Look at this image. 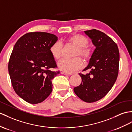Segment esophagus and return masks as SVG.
Masks as SVG:
<instances>
[{
    "mask_svg": "<svg viewBox=\"0 0 132 132\" xmlns=\"http://www.w3.org/2000/svg\"><path fill=\"white\" fill-rule=\"evenodd\" d=\"M62 74H63L64 75H65V76H71L73 75L72 73H65V72H63Z\"/></svg>",
    "mask_w": 132,
    "mask_h": 132,
    "instance_id": "34e87169",
    "label": "esophagus"
}]
</instances>
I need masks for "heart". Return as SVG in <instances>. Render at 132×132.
Listing matches in <instances>:
<instances>
[{"label": "heart", "instance_id": "b5f03b06", "mask_svg": "<svg viewBox=\"0 0 132 132\" xmlns=\"http://www.w3.org/2000/svg\"><path fill=\"white\" fill-rule=\"evenodd\" d=\"M68 45H72L76 47L74 56L76 57L72 59H64L59 63L58 67L62 71L72 73L79 69L83 66V61H88L91 58L93 50L91 46L88 45L89 40L88 38L81 34H74L69 36L66 40ZM49 51L53 58L55 60H59L62 57L63 45L60 41H56L51 45Z\"/></svg>", "mask_w": 132, "mask_h": 132}]
</instances>
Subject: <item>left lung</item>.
<instances>
[{
  "label": "left lung",
  "mask_w": 132,
  "mask_h": 132,
  "mask_svg": "<svg viewBox=\"0 0 132 132\" xmlns=\"http://www.w3.org/2000/svg\"><path fill=\"white\" fill-rule=\"evenodd\" d=\"M96 46L87 67L86 75L79 73L80 85L74 88L78 97L86 102H94L103 98L117 79L119 65V51L117 45L102 32L95 29L85 31Z\"/></svg>",
  "instance_id": "1"
}]
</instances>
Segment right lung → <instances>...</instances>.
<instances>
[{
  "mask_svg": "<svg viewBox=\"0 0 132 132\" xmlns=\"http://www.w3.org/2000/svg\"><path fill=\"white\" fill-rule=\"evenodd\" d=\"M57 40L55 35L35 32L26 34L15 43L9 58L8 71L14 91L28 103L44 101L52 92V79L60 73L49 51Z\"/></svg>",
  "mask_w": 132,
  "mask_h": 132,
  "instance_id": "add662e5",
  "label": "right lung"
}]
</instances>
